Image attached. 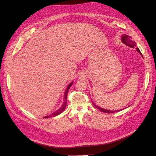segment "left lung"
<instances>
[{
  "instance_id": "8db88e82",
  "label": "left lung",
  "mask_w": 156,
  "mask_h": 156,
  "mask_svg": "<svg viewBox=\"0 0 156 156\" xmlns=\"http://www.w3.org/2000/svg\"><path fill=\"white\" fill-rule=\"evenodd\" d=\"M122 42L125 44L126 45H127L128 46H129L132 48H136V51L142 55V54L141 52H140L139 48L136 46V44L135 42H133L131 40V37L128 36V35H126V34H124L122 36ZM143 56V55H142ZM93 104L94 105V107H96L97 108H98L99 110H100L101 112H105V113H108V114H111V113H114V112H119V111L122 110V109L120 110H116V111H110L108 110H105V109H104V108H102L98 106H97L96 105H95L94 103H93Z\"/></svg>"
}]
</instances>
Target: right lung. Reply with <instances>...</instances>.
<instances>
[{"instance_id":"right-lung-1","label":"right lung","mask_w":156,"mask_h":156,"mask_svg":"<svg viewBox=\"0 0 156 156\" xmlns=\"http://www.w3.org/2000/svg\"><path fill=\"white\" fill-rule=\"evenodd\" d=\"M72 83H73V82H72V83H71L68 86L67 88H66V91L65 92V96H64V102H63V104H62V105L61 106V107H60V108L57 111H56L55 112H54V113L52 114L51 115H49V116L45 117L44 118H45V119H48V118H51V117H55V116H57V115H59L60 114H61L62 112H63V110L65 109L66 106V99H67V93H68V92H69V89H70V87L71 85L72 84Z\"/></svg>"}]
</instances>
